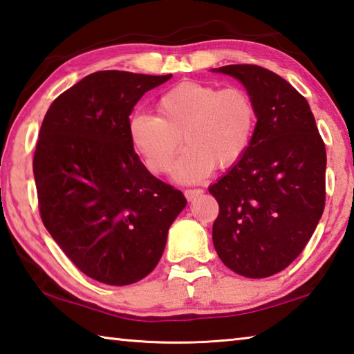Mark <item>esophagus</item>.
Returning <instances> with one entry per match:
<instances>
[{
	"mask_svg": "<svg viewBox=\"0 0 354 354\" xmlns=\"http://www.w3.org/2000/svg\"><path fill=\"white\" fill-rule=\"evenodd\" d=\"M203 193V189L201 188H189V189H185V196H187L188 201H193L196 197H199Z\"/></svg>",
	"mask_w": 354,
	"mask_h": 354,
	"instance_id": "esophagus-1",
	"label": "esophagus"
}]
</instances>
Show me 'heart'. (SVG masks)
I'll return each instance as SVG.
<instances>
[{
	"instance_id": "b5f03b06",
	"label": "heart",
	"mask_w": 354,
	"mask_h": 354,
	"mask_svg": "<svg viewBox=\"0 0 354 354\" xmlns=\"http://www.w3.org/2000/svg\"><path fill=\"white\" fill-rule=\"evenodd\" d=\"M255 127L257 107L249 91L182 82L158 97L157 116H130L127 133L135 152L155 174L169 171L182 142H187L174 176L180 182H199L214 166L225 169L236 165L249 151Z\"/></svg>"
}]
</instances>
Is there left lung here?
Here are the masks:
<instances>
[{"mask_svg":"<svg viewBox=\"0 0 354 354\" xmlns=\"http://www.w3.org/2000/svg\"><path fill=\"white\" fill-rule=\"evenodd\" d=\"M236 77L257 107L249 151L208 188L219 203L213 244L247 278L278 274L305 249L325 208L326 151L309 104L258 65L214 68Z\"/></svg>","mask_w":354,"mask_h":354,"instance_id":"left-lung-1","label":"left lung"}]
</instances>
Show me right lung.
Masks as SVG:
<instances>
[{
  "instance_id": "obj_1",
  "label": "right lung",
  "mask_w": 354,
  "mask_h": 354,
  "mask_svg": "<svg viewBox=\"0 0 354 354\" xmlns=\"http://www.w3.org/2000/svg\"><path fill=\"white\" fill-rule=\"evenodd\" d=\"M171 77L88 74L41 122L32 167L43 225L80 272L110 286L151 274L187 205L182 191L146 169L127 133L135 104Z\"/></svg>"
}]
</instances>
